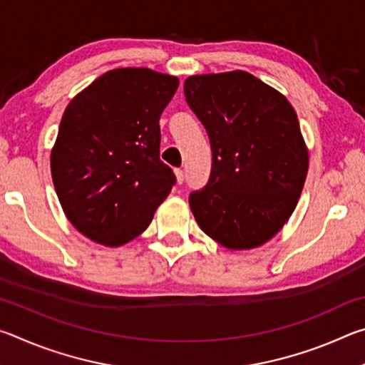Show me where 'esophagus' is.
Wrapping results in <instances>:
<instances>
[{"mask_svg":"<svg viewBox=\"0 0 365 365\" xmlns=\"http://www.w3.org/2000/svg\"><path fill=\"white\" fill-rule=\"evenodd\" d=\"M175 177H177V183H183V180H185V174H183V170L182 169H175Z\"/></svg>","mask_w":365,"mask_h":365,"instance_id":"1","label":"esophagus"}]
</instances>
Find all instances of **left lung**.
I'll use <instances>...</instances> for the list:
<instances>
[{"instance_id": "8db88e82", "label": "left lung", "mask_w": 365, "mask_h": 365, "mask_svg": "<svg viewBox=\"0 0 365 365\" xmlns=\"http://www.w3.org/2000/svg\"><path fill=\"white\" fill-rule=\"evenodd\" d=\"M183 91L212 151L207 183L190 195L197 225L228 250L264 245L304 187L309 154L298 115L285 96L245 71L191 76Z\"/></svg>"}]
</instances>
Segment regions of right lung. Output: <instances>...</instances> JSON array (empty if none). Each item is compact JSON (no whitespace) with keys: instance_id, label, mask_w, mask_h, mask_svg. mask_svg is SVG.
Here are the masks:
<instances>
[{"instance_id":"1","label":"right lung","mask_w":365,"mask_h":365,"mask_svg":"<svg viewBox=\"0 0 365 365\" xmlns=\"http://www.w3.org/2000/svg\"><path fill=\"white\" fill-rule=\"evenodd\" d=\"M178 78L145 67L114 69L73 98L51 151L67 219L85 237L120 246L143 233L175 185L159 159V119Z\"/></svg>"}]
</instances>
